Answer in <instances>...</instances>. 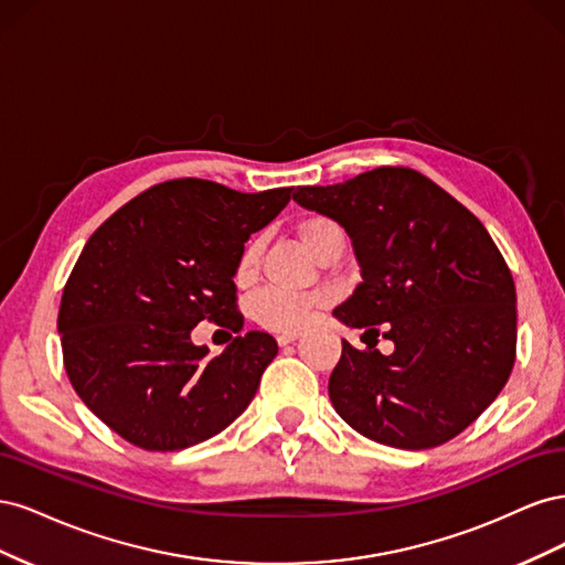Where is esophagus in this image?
Wrapping results in <instances>:
<instances>
[{
    "instance_id": "esophagus-1",
    "label": "esophagus",
    "mask_w": 565,
    "mask_h": 565,
    "mask_svg": "<svg viewBox=\"0 0 565 565\" xmlns=\"http://www.w3.org/2000/svg\"><path fill=\"white\" fill-rule=\"evenodd\" d=\"M297 339H299V332H285V334L278 337V344L287 347V344H292V341H297Z\"/></svg>"
}]
</instances>
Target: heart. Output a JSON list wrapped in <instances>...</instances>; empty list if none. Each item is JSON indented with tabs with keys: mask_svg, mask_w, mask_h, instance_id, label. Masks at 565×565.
Returning <instances> with one entry per match:
<instances>
[{
	"mask_svg": "<svg viewBox=\"0 0 565 565\" xmlns=\"http://www.w3.org/2000/svg\"><path fill=\"white\" fill-rule=\"evenodd\" d=\"M297 235L301 245L309 249L316 259L328 243L344 241V233H341L339 224H334L328 216L303 218L297 226ZM256 259H259V247L249 245L241 256V264H237V278H249L256 268ZM322 301L324 299L320 295H289L280 292V289H264V292L252 299L249 313L266 330L292 332L301 330L303 324L313 318Z\"/></svg>",
	"mask_w": 565,
	"mask_h": 565,
	"instance_id": "obj_1",
	"label": "heart"
}]
</instances>
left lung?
<instances>
[{
    "label": "left lung",
    "mask_w": 565,
    "mask_h": 565,
    "mask_svg": "<svg viewBox=\"0 0 565 565\" xmlns=\"http://www.w3.org/2000/svg\"><path fill=\"white\" fill-rule=\"evenodd\" d=\"M303 210L351 237L363 282L332 316L393 341V353L341 339L330 401L382 446L426 450L455 438L498 398L516 358V287L465 204L405 167L334 185H299Z\"/></svg>",
    "instance_id": "8db88e82"
}]
</instances>
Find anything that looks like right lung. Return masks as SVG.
<instances>
[{
	"mask_svg": "<svg viewBox=\"0 0 565 565\" xmlns=\"http://www.w3.org/2000/svg\"><path fill=\"white\" fill-rule=\"evenodd\" d=\"M292 188L241 193L179 179L119 207L67 278L58 311L65 372L115 434L172 452L226 429L278 355L266 332L235 337L218 355L191 332L214 320L237 332L235 273L249 235L268 226Z\"/></svg>",
	"mask_w": 565,
	"mask_h": 565,
	"instance_id": "obj_1",
	"label": "right lung"
}]
</instances>
